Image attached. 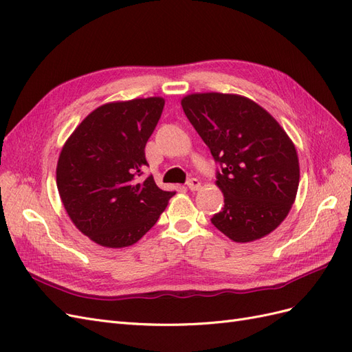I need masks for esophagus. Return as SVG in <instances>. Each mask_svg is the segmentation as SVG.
Instances as JSON below:
<instances>
[{
	"instance_id": "obj_1",
	"label": "esophagus",
	"mask_w": 352,
	"mask_h": 352,
	"mask_svg": "<svg viewBox=\"0 0 352 352\" xmlns=\"http://www.w3.org/2000/svg\"><path fill=\"white\" fill-rule=\"evenodd\" d=\"M188 188L190 189V190H198L199 188H201V182L199 180L197 179V177H190L189 180H188Z\"/></svg>"
}]
</instances>
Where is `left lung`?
<instances>
[{"label":"left lung","instance_id":"left-lung-1","mask_svg":"<svg viewBox=\"0 0 352 352\" xmlns=\"http://www.w3.org/2000/svg\"><path fill=\"white\" fill-rule=\"evenodd\" d=\"M188 120L219 164L225 207L211 223L235 242L269 235L289 212L300 184L296 150L280 124L254 101L233 94H192Z\"/></svg>","mask_w":352,"mask_h":352}]
</instances>
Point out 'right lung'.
Returning a JSON list of instances; mask_svg holds the SVG:
<instances>
[{
  "mask_svg": "<svg viewBox=\"0 0 352 352\" xmlns=\"http://www.w3.org/2000/svg\"><path fill=\"white\" fill-rule=\"evenodd\" d=\"M164 100L104 104L85 117L63 146L57 188L69 217L83 235L123 248L150 230L175 195L150 175L145 145L162 117Z\"/></svg>",
  "mask_w": 352,
  "mask_h": 352,
  "instance_id": "add662e5",
  "label": "right lung"
}]
</instances>
